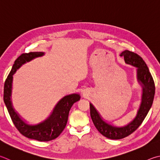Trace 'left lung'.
Wrapping results in <instances>:
<instances>
[{
    "mask_svg": "<svg viewBox=\"0 0 160 160\" xmlns=\"http://www.w3.org/2000/svg\"><path fill=\"white\" fill-rule=\"evenodd\" d=\"M126 63L137 68V80L143 88L141 103L133 120L123 127L111 125L103 120L92 103H89L90 115L93 123L103 136L110 139H121L127 137L138 128L148 113L152 105L155 86L153 78L143 59L134 52L124 50L120 54Z\"/></svg>",
    "mask_w": 160,
    "mask_h": 160,
    "instance_id": "obj_1",
    "label": "left lung"
}]
</instances>
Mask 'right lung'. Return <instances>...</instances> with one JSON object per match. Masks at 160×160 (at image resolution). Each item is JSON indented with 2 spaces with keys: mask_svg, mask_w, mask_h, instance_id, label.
I'll return each instance as SVG.
<instances>
[{
  "mask_svg": "<svg viewBox=\"0 0 160 160\" xmlns=\"http://www.w3.org/2000/svg\"><path fill=\"white\" fill-rule=\"evenodd\" d=\"M45 54L42 52L22 54L17 58L4 84L3 100L14 126L19 132L28 138L39 141H49L57 138L67 124L68 114L73 103L80 99L78 94H72L63 97L55 106L51 115L42 122L35 125L25 122L14 109L11 101L12 75L17 70L27 62Z\"/></svg>",
  "mask_w": 160,
  "mask_h": 160,
  "instance_id": "obj_1",
  "label": "right lung"
}]
</instances>
